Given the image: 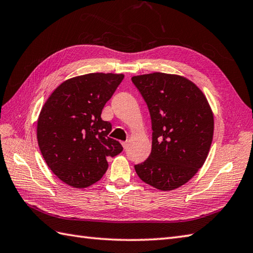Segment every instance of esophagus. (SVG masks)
Returning <instances> with one entry per match:
<instances>
[{"label":"esophagus","instance_id":"34e87169","mask_svg":"<svg viewBox=\"0 0 253 253\" xmlns=\"http://www.w3.org/2000/svg\"><path fill=\"white\" fill-rule=\"evenodd\" d=\"M122 146H123V148H124V149L126 150V149H127V147H128V141H123V142H122Z\"/></svg>","mask_w":253,"mask_h":253}]
</instances>
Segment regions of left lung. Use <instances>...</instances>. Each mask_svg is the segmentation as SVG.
Returning a JSON list of instances; mask_svg holds the SVG:
<instances>
[{
	"label": "left lung",
	"mask_w": 253,
	"mask_h": 253,
	"mask_svg": "<svg viewBox=\"0 0 253 253\" xmlns=\"http://www.w3.org/2000/svg\"><path fill=\"white\" fill-rule=\"evenodd\" d=\"M131 80L148 105L153 130L151 153L135 165L136 173L159 190H174L206 162L213 139V112L202 91L179 75L152 73Z\"/></svg>",
	"instance_id": "8db88e82"
}]
</instances>
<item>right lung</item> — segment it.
<instances>
[{
    "instance_id": "obj_1",
    "label": "right lung",
    "mask_w": 253,
    "mask_h": 253,
    "mask_svg": "<svg viewBox=\"0 0 253 253\" xmlns=\"http://www.w3.org/2000/svg\"><path fill=\"white\" fill-rule=\"evenodd\" d=\"M123 74L92 73L67 79L41 109L37 139L45 163L65 184L85 188L102 178L106 158L123 151L109 137L111 123L101 118Z\"/></svg>"
}]
</instances>
